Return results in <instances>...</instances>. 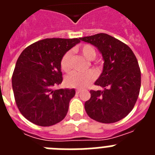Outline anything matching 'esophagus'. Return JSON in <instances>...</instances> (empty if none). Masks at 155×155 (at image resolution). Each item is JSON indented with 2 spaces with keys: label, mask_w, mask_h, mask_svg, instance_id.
<instances>
[{
  "label": "esophagus",
  "mask_w": 155,
  "mask_h": 155,
  "mask_svg": "<svg viewBox=\"0 0 155 155\" xmlns=\"http://www.w3.org/2000/svg\"><path fill=\"white\" fill-rule=\"evenodd\" d=\"M81 92V90L80 89H77L76 90V94H79Z\"/></svg>",
  "instance_id": "34e87169"
}]
</instances>
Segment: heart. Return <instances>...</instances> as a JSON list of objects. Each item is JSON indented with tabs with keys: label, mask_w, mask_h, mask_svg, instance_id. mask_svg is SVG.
Returning a JSON list of instances; mask_svg holds the SVG:
<instances>
[{
	"label": "heart",
	"mask_w": 155,
	"mask_h": 155,
	"mask_svg": "<svg viewBox=\"0 0 155 155\" xmlns=\"http://www.w3.org/2000/svg\"><path fill=\"white\" fill-rule=\"evenodd\" d=\"M78 51L87 60L91 61L96 55L94 47L89 44H84L78 47ZM61 68L63 71L68 73L71 71V51L66 52L61 60ZM95 79V74L92 70L85 72H73L65 78L66 84L69 87L75 88H84L89 85Z\"/></svg>",
	"instance_id": "1"
}]
</instances>
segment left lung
Returning a JSON list of instances; mask_svg holds the SVG:
<instances>
[{
    "mask_svg": "<svg viewBox=\"0 0 155 155\" xmlns=\"http://www.w3.org/2000/svg\"><path fill=\"white\" fill-rule=\"evenodd\" d=\"M98 48L104 60L102 73L94 84L102 91L91 90L84 103L90 118L102 124L124 119L134 109L140 89L141 76L134 52L124 42L105 33L80 38Z\"/></svg>",
    "mask_w": 155,
    "mask_h": 155,
    "instance_id": "obj_1",
    "label": "left lung"
}]
</instances>
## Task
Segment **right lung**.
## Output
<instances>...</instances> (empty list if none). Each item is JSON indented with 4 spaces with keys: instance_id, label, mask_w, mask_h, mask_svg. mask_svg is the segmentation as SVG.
Returning <instances> with one entry per match:
<instances>
[{
    "instance_id": "1",
    "label": "right lung",
    "mask_w": 155,
    "mask_h": 155,
    "mask_svg": "<svg viewBox=\"0 0 155 155\" xmlns=\"http://www.w3.org/2000/svg\"><path fill=\"white\" fill-rule=\"evenodd\" d=\"M79 39L52 38L38 41L21 52L12 74L16 105L25 118L50 127L65 118L74 89H53L62 83L61 60Z\"/></svg>"
}]
</instances>
